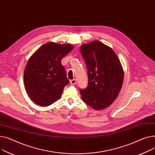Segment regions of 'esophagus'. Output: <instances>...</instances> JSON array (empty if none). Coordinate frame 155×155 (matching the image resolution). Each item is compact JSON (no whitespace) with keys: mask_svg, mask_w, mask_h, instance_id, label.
<instances>
[{"mask_svg":"<svg viewBox=\"0 0 155 155\" xmlns=\"http://www.w3.org/2000/svg\"><path fill=\"white\" fill-rule=\"evenodd\" d=\"M76 80L75 79H73L70 81V84L71 85H74V84H76Z\"/></svg>","mask_w":155,"mask_h":155,"instance_id":"obj_1","label":"esophagus"}]
</instances>
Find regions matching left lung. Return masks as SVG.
I'll return each mask as SVG.
<instances>
[{
  "label": "left lung",
  "mask_w": 155,
  "mask_h": 155,
  "mask_svg": "<svg viewBox=\"0 0 155 155\" xmlns=\"http://www.w3.org/2000/svg\"><path fill=\"white\" fill-rule=\"evenodd\" d=\"M81 53L87 69L88 84L80 89L83 101L95 110L110 106L121 89L124 72L114 51L99 41L84 44Z\"/></svg>",
  "instance_id": "obj_1"
}]
</instances>
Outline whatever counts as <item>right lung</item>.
Masks as SVG:
<instances>
[{"label": "right lung", "mask_w": 155, "mask_h": 155, "mask_svg": "<svg viewBox=\"0 0 155 155\" xmlns=\"http://www.w3.org/2000/svg\"><path fill=\"white\" fill-rule=\"evenodd\" d=\"M73 49L71 44H45L27 62L24 82L27 94L36 104L48 106L61 97L69 81L61 59Z\"/></svg>", "instance_id": "obj_1"}]
</instances>
